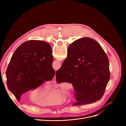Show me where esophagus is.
Masks as SVG:
<instances>
[{"label": "esophagus", "instance_id": "esophagus-1", "mask_svg": "<svg viewBox=\"0 0 126 126\" xmlns=\"http://www.w3.org/2000/svg\"><path fill=\"white\" fill-rule=\"evenodd\" d=\"M53 82L54 83H55V82H56V76H55V75L54 76V78H53Z\"/></svg>", "mask_w": 126, "mask_h": 126}]
</instances>
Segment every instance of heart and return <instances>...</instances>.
Masks as SVG:
<instances>
[{"mask_svg": "<svg viewBox=\"0 0 126 126\" xmlns=\"http://www.w3.org/2000/svg\"><path fill=\"white\" fill-rule=\"evenodd\" d=\"M48 89L47 84H43L35 89L31 93L30 99L33 102L41 106H49L60 104L64 99L61 93L58 90L46 92Z\"/></svg>", "mask_w": 126, "mask_h": 126, "instance_id": "obj_1", "label": "heart"}]
</instances>
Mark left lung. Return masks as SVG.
<instances>
[{
    "label": "left lung",
    "instance_id": "obj_1",
    "mask_svg": "<svg viewBox=\"0 0 126 126\" xmlns=\"http://www.w3.org/2000/svg\"><path fill=\"white\" fill-rule=\"evenodd\" d=\"M52 52L50 45L40 40L26 41L16 49L6 75L8 88L18 101L23 93L53 78L55 72Z\"/></svg>",
    "mask_w": 126,
    "mask_h": 126
}]
</instances>
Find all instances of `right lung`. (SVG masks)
Listing matches in <instances>:
<instances>
[{"mask_svg": "<svg viewBox=\"0 0 126 126\" xmlns=\"http://www.w3.org/2000/svg\"><path fill=\"white\" fill-rule=\"evenodd\" d=\"M56 77L58 83L72 84L76 101L73 106L95 102L103 97L110 79L108 58L96 40L81 38L69 46Z\"/></svg>", "mask_w": 126, "mask_h": 126, "instance_id": "right-lung-1", "label": "right lung"}]
</instances>
